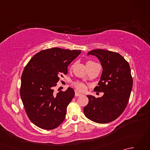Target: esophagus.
Wrapping results in <instances>:
<instances>
[{"instance_id": "1", "label": "esophagus", "mask_w": 150, "mask_h": 150, "mask_svg": "<svg viewBox=\"0 0 150 150\" xmlns=\"http://www.w3.org/2000/svg\"><path fill=\"white\" fill-rule=\"evenodd\" d=\"M75 97H79V96H81V95H82L80 93H79V92H77V91H75Z\"/></svg>"}]
</instances>
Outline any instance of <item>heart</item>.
<instances>
[{
  "mask_svg": "<svg viewBox=\"0 0 150 150\" xmlns=\"http://www.w3.org/2000/svg\"><path fill=\"white\" fill-rule=\"evenodd\" d=\"M73 68V66H71V68ZM73 86H74L77 90L83 91L86 90V86L84 83L81 82H75L73 83Z\"/></svg>",
  "mask_w": 150,
  "mask_h": 150,
  "instance_id": "1",
  "label": "heart"
}]
</instances>
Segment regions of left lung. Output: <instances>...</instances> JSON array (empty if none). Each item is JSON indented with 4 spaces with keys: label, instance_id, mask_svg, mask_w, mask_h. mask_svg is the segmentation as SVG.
<instances>
[{
    "label": "left lung",
    "instance_id": "obj_1",
    "mask_svg": "<svg viewBox=\"0 0 150 150\" xmlns=\"http://www.w3.org/2000/svg\"><path fill=\"white\" fill-rule=\"evenodd\" d=\"M89 55L97 57L103 66L100 80L94 90L104 95L98 98L87 95L89 102L84 113L95 122H110L122 113L128 103L133 86L131 69L128 62L118 53L97 49L89 52Z\"/></svg>",
    "mask_w": 150,
    "mask_h": 150
}]
</instances>
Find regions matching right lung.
Here are the masks:
<instances>
[{
	"label": "right lung",
	"instance_id": "obj_1",
	"mask_svg": "<svg viewBox=\"0 0 150 150\" xmlns=\"http://www.w3.org/2000/svg\"><path fill=\"white\" fill-rule=\"evenodd\" d=\"M81 53V50L59 47L42 50L24 68L21 77V99L28 117L39 128L55 129L64 120L67 106L75 91L68 88L56 93L54 88Z\"/></svg>",
	"mask_w": 150,
	"mask_h": 150
}]
</instances>
